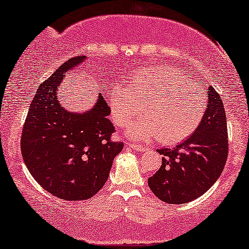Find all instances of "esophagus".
Here are the masks:
<instances>
[{
    "label": "esophagus",
    "mask_w": 249,
    "mask_h": 249,
    "mask_svg": "<svg viewBox=\"0 0 249 249\" xmlns=\"http://www.w3.org/2000/svg\"><path fill=\"white\" fill-rule=\"evenodd\" d=\"M127 146H130L131 148L134 149V151H138V152H143L145 151V147L142 145H137V143H127Z\"/></svg>",
    "instance_id": "1"
}]
</instances>
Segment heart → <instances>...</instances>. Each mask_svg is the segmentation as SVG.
Segmentation results:
<instances>
[{
  "mask_svg": "<svg viewBox=\"0 0 249 249\" xmlns=\"http://www.w3.org/2000/svg\"><path fill=\"white\" fill-rule=\"evenodd\" d=\"M181 71L158 66L133 77L130 90L117 88L110 95L113 122L124 127L142 113L146 118L133 123L126 137L133 140L155 139L174 145L196 132L205 111V100L197 89H182Z\"/></svg>",
  "mask_w": 249,
  "mask_h": 249,
  "instance_id": "b5f03b06",
  "label": "heart"
}]
</instances>
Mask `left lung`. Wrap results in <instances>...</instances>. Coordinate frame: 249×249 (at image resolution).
Segmentation results:
<instances>
[{
    "label": "left lung",
    "mask_w": 249,
    "mask_h": 249,
    "mask_svg": "<svg viewBox=\"0 0 249 249\" xmlns=\"http://www.w3.org/2000/svg\"><path fill=\"white\" fill-rule=\"evenodd\" d=\"M202 123L193 136L174 148L158 149L163 155L157 173L148 178L153 194L169 204H183L205 194L225 167L229 142L223 101L211 85Z\"/></svg>",
    "instance_id": "obj_1"
}]
</instances>
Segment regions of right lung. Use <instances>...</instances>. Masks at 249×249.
Wrapping results in <instances>:
<instances>
[{
	"label": "right lung",
	"instance_id": "1",
	"mask_svg": "<svg viewBox=\"0 0 249 249\" xmlns=\"http://www.w3.org/2000/svg\"><path fill=\"white\" fill-rule=\"evenodd\" d=\"M87 60L68 59L39 86L23 127L20 149L30 174L45 190L65 200H85L106 184L123 142L107 118L110 107L100 94L90 110L73 112L60 103L65 75Z\"/></svg>",
	"mask_w": 249,
	"mask_h": 249
}]
</instances>
